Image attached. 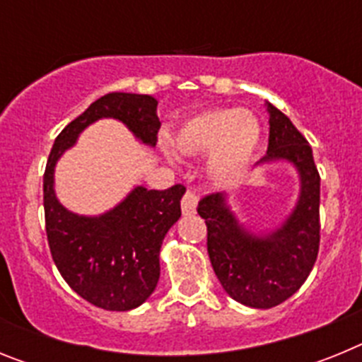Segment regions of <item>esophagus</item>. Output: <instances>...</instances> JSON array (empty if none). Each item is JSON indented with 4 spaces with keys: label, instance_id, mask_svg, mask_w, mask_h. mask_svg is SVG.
I'll use <instances>...</instances> for the list:
<instances>
[{
    "label": "esophagus",
    "instance_id": "esophagus-1",
    "mask_svg": "<svg viewBox=\"0 0 362 362\" xmlns=\"http://www.w3.org/2000/svg\"><path fill=\"white\" fill-rule=\"evenodd\" d=\"M181 209H183L185 216H194L197 209V196L194 192L188 190L183 196V201H181Z\"/></svg>",
    "mask_w": 362,
    "mask_h": 362
}]
</instances>
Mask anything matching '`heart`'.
Here are the masks:
<instances>
[{
    "mask_svg": "<svg viewBox=\"0 0 362 362\" xmlns=\"http://www.w3.org/2000/svg\"><path fill=\"white\" fill-rule=\"evenodd\" d=\"M263 145V123L252 110L214 107L185 117L172 134L179 158L204 159V174L212 187L226 190L239 185L255 163ZM172 158V150L163 143Z\"/></svg>",
    "mask_w": 362,
    "mask_h": 362,
    "instance_id": "heart-1",
    "label": "heart"
}]
</instances>
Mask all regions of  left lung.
<instances>
[{"label": "left lung", "mask_w": 362, "mask_h": 362, "mask_svg": "<svg viewBox=\"0 0 362 362\" xmlns=\"http://www.w3.org/2000/svg\"><path fill=\"white\" fill-rule=\"evenodd\" d=\"M268 112V150L257 166L288 163L299 179L290 214L276 228H252L233 210L226 194L201 199L197 212L209 228V255L225 292L241 305L267 310L303 286L319 252L321 179L312 146L279 108Z\"/></svg>", "instance_id": "left-lung-1"}]
</instances>
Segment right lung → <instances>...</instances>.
I'll use <instances>...</instances> for the list:
<instances>
[{
    "label": "right lung",
    "mask_w": 362,
    "mask_h": 362,
    "mask_svg": "<svg viewBox=\"0 0 362 362\" xmlns=\"http://www.w3.org/2000/svg\"><path fill=\"white\" fill-rule=\"evenodd\" d=\"M99 119H116L137 141L156 146L158 99L114 92L99 98L56 137L43 177L47 238L57 270L74 292L98 308L127 312L141 306L158 286L159 252L168 230L181 217L183 185L148 190L136 185L110 210L83 216L56 194V165L79 136Z\"/></svg>",
    "instance_id": "add662e5"
}]
</instances>
